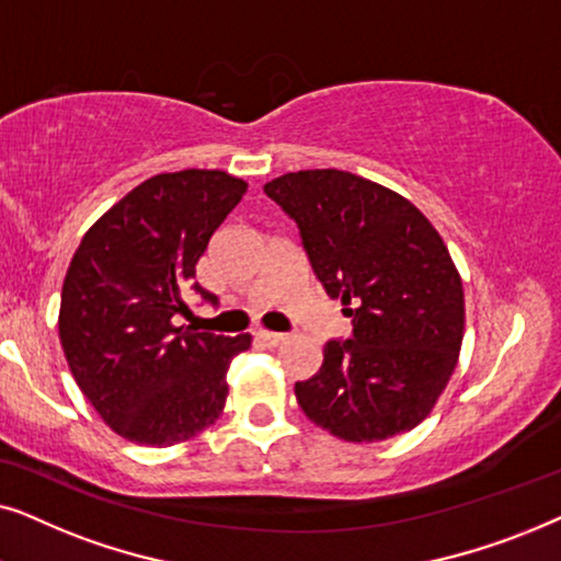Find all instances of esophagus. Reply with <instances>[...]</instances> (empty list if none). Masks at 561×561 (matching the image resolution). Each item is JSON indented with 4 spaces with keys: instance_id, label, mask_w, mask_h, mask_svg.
Segmentation results:
<instances>
[{
    "instance_id": "obj_1",
    "label": "esophagus",
    "mask_w": 561,
    "mask_h": 561,
    "mask_svg": "<svg viewBox=\"0 0 561 561\" xmlns=\"http://www.w3.org/2000/svg\"><path fill=\"white\" fill-rule=\"evenodd\" d=\"M257 340L260 342H265L267 347H275V344H280V342H286V334H280V332H257Z\"/></svg>"
}]
</instances>
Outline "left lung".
Returning <instances> with one entry per match:
<instances>
[{
  "label": "left lung",
  "mask_w": 561,
  "mask_h": 561,
  "mask_svg": "<svg viewBox=\"0 0 561 561\" xmlns=\"http://www.w3.org/2000/svg\"><path fill=\"white\" fill-rule=\"evenodd\" d=\"M263 191L296 221L313 275L352 317L350 340H329L319 373L296 382L301 411L344 442L411 432L462 347L465 290L447 244L409 198L336 168L286 173Z\"/></svg>",
  "instance_id": "left-lung-1"
}]
</instances>
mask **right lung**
<instances>
[{"label":"right lung","mask_w":561,"mask_h":561,"mask_svg":"<svg viewBox=\"0 0 561 561\" xmlns=\"http://www.w3.org/2000/svg\"><path fill=\"white\" fill-rule=\"evenodd\" d=\"M248 183L225 171L152 175L83 234L60 294L58 334L81 393L145 447L186 442L219 419L227 370L250 334L173 327L183 296H217L196 263Z\"/></svg>","instance_id":"right-lung-1"}]
</instances>
